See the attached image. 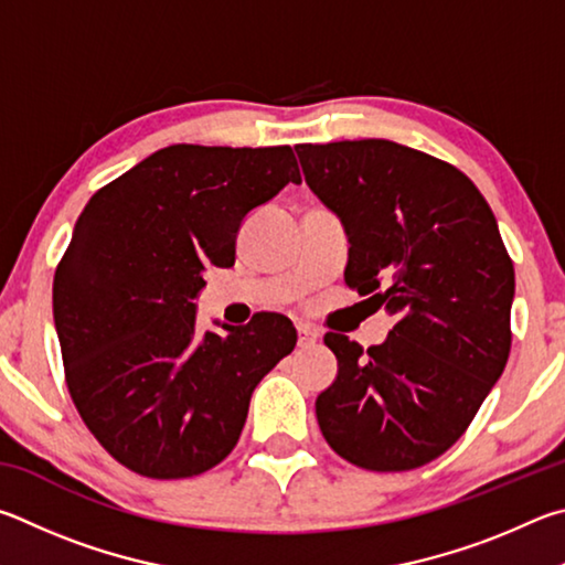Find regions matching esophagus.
Instances as JSON below:
<instances>
[{"mask_svg":"<svg viewBox=\"0 0 565 565\" xmlns=\"http://www.w3.org/2000/svg\"><path fill=\"white\" fill-rule=\"evenodd\" d=\"M320 340V332L312 328V324H298V344L300 348H310Z\"/></svg>","mask_w":565,"mask_h":565,"instance_id":"obj_1","label":"esophagus"}]
</instances>
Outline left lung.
<instances>
[{"label":"left lung","instance_id":"left-lung-1","mask_svg":"<svg viewBox=\"0 0 565 565\" xmlns=\"http://www.w3.org/2000/svg\"><path fill=\"white\" fill-rule=\"evenodd\" d=\"M295 151L348 231L344 282L397 320L370 350L324 334L338 377L315 402L322 437L362 469L424 467L467 431L507 367L513 263L497 217L459 168L409 146Z\"/></svg>","mask_w":565,"mask_h":565}]
</instances>
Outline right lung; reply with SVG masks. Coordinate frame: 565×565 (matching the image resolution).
<instances>
[{"label":"right lung","mask_w":565,"mask_h":565,"mask_svg":"<svg viewBox=\"0 0 565 565\" xmlns=\"http://www.w3.org/2000/svg\"><path fill=\"white\" fill-rule=\"evenodd\" d=\"M290 146L175 143L92 195L54 275L66 384L98 444L148 479L233 451L267 372L295 350L285 315L198 332L205 267L235 263L245 215L300 183Z\"/></svg>","instance_id":"add662e5"}]
</instances>
